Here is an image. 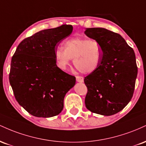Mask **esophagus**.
Here are the masks:
<instances>
[{"mask_svg":"<svg viewBox=\"0 0 146 146\" xmlns=\"http://www.w3.org/2000/svg\"><path fill=\"white\" fill-rule=\"evenodd\" d=\"M76 81L78 82H84V78L82 76H76Z\"/></svg>","mask_w":146,"mask_h":146,"instance_id":"34e87169","label":"esophagus"}]
</instances>
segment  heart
<instances>
[{
	"label": "heart",
	"instance_id": "obj_1",
	"mask_svg": "<svg viewBox=\"0 0 146 146\" xmlns=\"http://www.w3.org/2000/svg\"><path fill=\"white\" fill-rule=\"evenodd\" d=\"M102 45L96 40L82 37L70 38L54 51L56 63L60 68L66 70L72 59L75 68L82 73H90L98 69L102 60Z\"/></svg>",
	"mask_w": 146,
	"mask_h": 146
}]
</instances>
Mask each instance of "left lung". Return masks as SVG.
I'll use <instances>...</instances> for the list:
<instances>
[{"mask_svg":"<svg viewBox=\"0 0 146 146\" xmlns=\"http://www.w3.org/2000/svg\"><path fill=\"white\" fill-rule=\"evenodd\" d=\"M85 34L102 45L98 69L84 78L88 110L110 116L125 108L132 98L137 76L134 50L119 33L104 28H87Z\"/></svg>","mask_w":146,"mask_h":146,"instance_id":"obj_1","label":"left lung"}]
</instances>
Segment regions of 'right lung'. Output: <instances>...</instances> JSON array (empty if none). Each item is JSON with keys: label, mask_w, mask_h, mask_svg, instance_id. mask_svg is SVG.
<instances>
[{"label": "right lung", "mask_w": 146, "mask_h": 146, "mask_svg": "<svg viewBox=\"0 0 146 146\" xmlns=\"http://www.w3.org/2000/svg\"><path fill=\"white\" fill-rule=\"evenodd\" d=\"M73 31L63 25L42 30L18 44L11 58L9 79L16 101L38 117L58 115L65 95L75 84V77L57 66L54 51Z\"/></svg>", "instance_id": "add662e5"}]
</instances>
